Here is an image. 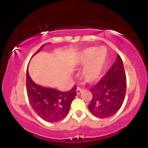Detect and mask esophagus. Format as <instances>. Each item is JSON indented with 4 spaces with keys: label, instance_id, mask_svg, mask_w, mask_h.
I'll return each instance as SVG.
<instances>
[{
    "label": "esophagus",
    "instance_id": "34e87169",
    "mask_svg": "<svg viewBox=\"0 0 148 148\" xmlns=\"http://www.w3.org/2000/svg\"><path fill=\"white\" fill-rule=\"evenodd\" d=\"M84 91V89H82V88H81V87H79V86H78V87H77V95H80V94L82 93V92Z\"/></svg>",
    "mask_w": 148,
    "mask_h": 148
}]
</instances>
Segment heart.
<instances>
[{
	"mask_svg": "<svg viewBox=\"0 0 148 148\" xmlns=\"http://www.w3.org/2000/svg\"><path fill=\"white\" fill-rule=\"evenodd\" d=\"M107 58L106 48L89 47L77 53L76 62L79 66L85 65L82 71L84 79L86 82H93L102 75Z\"/></svg>",
	"mask_w": 148,
	"mask_h": 148,
	"instance_id": "heart-1",
	"label": "heart"
}]
</instances>
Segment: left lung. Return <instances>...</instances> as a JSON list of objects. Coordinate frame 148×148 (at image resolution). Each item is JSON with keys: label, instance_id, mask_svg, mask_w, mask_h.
Instances as JSON below:
<instances>
[{"label": "left lung", "instance_id": "obj_1", "mask_svg": "<svg viewBox=\"0 0 148 148\" xmlns=\"http://www.w3.org/2000/svg\"><path fill=\"white\" fill-rule=\"evenodd\" d=\"M127 80L123 62L117 55L114 64L97 84L90 88L92 99L89 111L99 118L112 117L122 107L126 93Z\"/></svg>", "mask_w": 148, "mask_h": 148}]
</instances>
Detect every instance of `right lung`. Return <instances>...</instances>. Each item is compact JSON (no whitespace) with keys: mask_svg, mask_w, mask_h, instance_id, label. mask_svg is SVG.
<instances>
[{"mask_svg":"<svg viewBox=\"0 0 148 148\" xmlns=\"http://www.w3.org/2000/svg\"><path fill=\"white\" fill-rule=\"evenodd\" d=\"M44 45L41 46L34 55L38 53ZM76 89V85L67 92L41 86L31 80L28 69L26 71V91L28 101L34 112L46 122H55L64 118L77 95Z\"/></svg>","mask_w":148,"mask_h":148,"instance_id":"right-lung-1","label":"right lung"}]
</instances>
